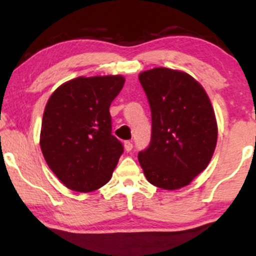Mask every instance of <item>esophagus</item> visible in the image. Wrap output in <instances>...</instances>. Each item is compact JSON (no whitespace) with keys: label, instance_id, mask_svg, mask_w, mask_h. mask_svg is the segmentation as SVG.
<instances>
[{"label":"esophagus","instance_id":"34e87169","mask_svg":"<svg viewBox=\"0 0 256 256\" xmlns=\"http://www.w3.org/2000/svg\"><path fill=\"white\" fill-rule=\"evenodd\" d=\"M124 146H125V150L126 152H131L132 148H134V144H132L131 140H125Z\"/></svg>","mask_w":256,"mask_h":256}]
</instances>
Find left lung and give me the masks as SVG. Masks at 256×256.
Returning <instances> with one entry per match:
<instances>
[{"instance_id": "left-lung-1", "label": "left lung", "mask_w": 256, "mask_h": 256, "mask_svg": "<svg viewBox=\"0 0 256 256\" xmlns=\"http://www.w3.org/2000/svg\"><path fill=\"white\" fill-rule=\"evenodd\" d=\"M152 112V138L138 161L149 183L166 190L190 184L210 164L218 128L210 98L192 76L158 67L140 74Z\"/></svg>"}]
</instances>
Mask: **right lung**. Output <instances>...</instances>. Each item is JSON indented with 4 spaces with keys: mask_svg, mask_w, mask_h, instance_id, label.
Returning <instances> with one entry per match:
<instances>
[{
    "mask_svg": "<svg viewBox=\"0 0 256 256\" xmlns=\"http://www.w3.org/2000/svg\"><path fill=\"white\" fill-rule=\"evenodd\" d=\"M122 76L78 77L52 92L40 128V149L49 168L68 189L90 192L108 183L122 143L112 134V101Z\"/></svg>",
    "mask_w": 256,
    "mask_h": 256,
    "instance_id": "right-lung-1",
    "label": "right lung"
}]
</instances>
